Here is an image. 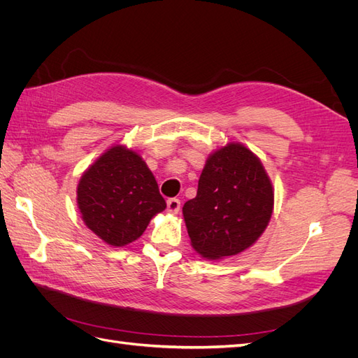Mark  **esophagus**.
<instances>
[{
  "mask_svg": "<svg viewBox=\"0 0 358 358\" xmlns=\"http://www.w3.org/2000/svg\"><path fill=\"white\" fill-rule=\"evenodd\" d=\"M179 210H180V201L178 199H169L167 200V212L178 213Z\"/></svg>",
  "mask_w": 358,
  "mask_h": 358,
  "instance_id": "esophagus-1",
  "label": "esophagus"
}]
</instances>
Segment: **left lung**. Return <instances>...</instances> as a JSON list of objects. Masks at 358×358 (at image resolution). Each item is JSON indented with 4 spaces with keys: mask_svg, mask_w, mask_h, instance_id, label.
I'll return each mask as SVG.
<instances>
[{
    "mask_svg": "<svg viewBox=\"0 0 358 358\" xmlns=\"http://www.w3.org/2000/svg\"><path fill=\"white\" fill-rule=\"evenodd\" d=\"M275 189L251 149L229 142L206 159L196 199L182 208L191 246L206 259L239 255L270 222Z\"/></svg>",
    "mask_w": 358,
    "mask_h": 358,
    "instance_id": "left-lung-1",
    "label": "left lung"
}]
</instances>
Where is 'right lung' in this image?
Wrapping results in <instances>:
<instances>
[{
    "instance_id": "add662e5",
    "label": "right lung",
    "mask_w": 358,
    "mask_h": 358,
    "mask_svg": "<svg viewBox=\"0 0 358 358\" xmlns=\"http://www.w3.org/2000/svg\"><path fill=\"white\" fill-rule=\"evenodd\" d=\"M76 200L85 225L115 248L137 241L166 209L152 171L125 145H112L83 171Z\"/></svg>"
}]
</instances>
